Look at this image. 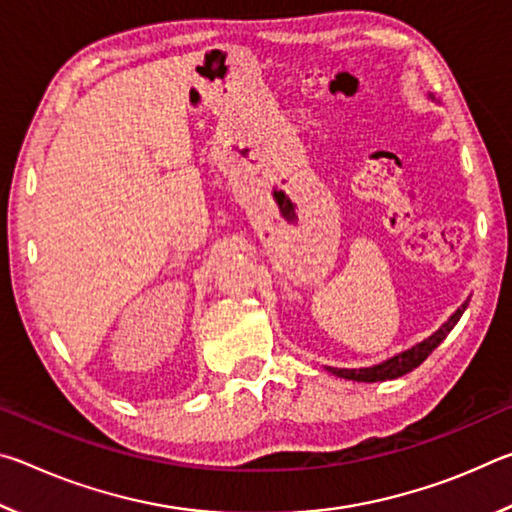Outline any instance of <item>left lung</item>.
Segmentation results:
<instances>
[{"instance_id":"left-lung-1","label":"left lung","mask_w":512,"mask_h":512,"mask_svg":"<svg viewBox=\"0 0 512 512\" xmlns=\"http://www.w3.org/2000/svg\"><path fill=\"white\" fill-rule=\"evenodd\" d=\"M465 307H467V302H465V305L458 307L454 314H452V318H449L443 327L436 329V332H433L429 339L415 343L411 350H404L400 354H395V357L381 361V363H377V366L352 368V370H348V368H329L327 366V370L332 372V375H336V377L352 379V381H386V379L402 377V375H406V372H411L413 368H418L420 363L427 359L429 354L436 350L440 343L445 341V336L452 332L454 325L458 323V318L463 316Z\"/></svg>"}]
</instances>
